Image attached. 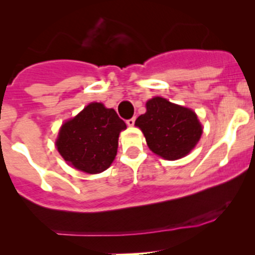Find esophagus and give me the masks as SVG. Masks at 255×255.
Instances as JSON below:
<instances>
[{
	"mask_svg": "<svg viewBox=\"0 0 255 255\" xmlns=\"http://www.w3.org/2000/svg\"><path fill=\"white\" fill-rule=\"evenodd\" d=\"M135 118H130V119H128L127 120V124L128 125V127H133V125H135Z\"/></svg>",
	"mask_w": 255,
	"mask_h": 255,
	"instance_id": "34e87169",
	"label": "esophagus"
}]
</instances>
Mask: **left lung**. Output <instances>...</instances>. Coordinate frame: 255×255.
<instances>
[{
	"label": "left lung",
	"instance_id": "obj_1",
	"mask_svg": "<svg viewBox=\"0 0 255 255\" xmlns=\"http://www.w3.org/2000/svg\"><path fill=\"white\" fill-rule=\"evenodd\" d=\"M135 125L142 130L149 149L166 160L187 155L202 133L201 124L193 111L162 97L147 102V112L136 119Z\"/></svg>",
	"mask_w": 255,
	"mask_h": 255
}]
</instances>
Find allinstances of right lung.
<instances>
[{
  "label": "right lung",
  "mask_w": 255,
  "mask_h": 255,
  "mask_svg": "<svg viewBox=\"0 0 255 255\" xmlns=\"http://www.w3.org/2000/svg\"><path fill=\"white\" fill-rule=\"evenodd\" d=\"M125 128L127 124L116 111L93 102L62 125L56 147L73 167L87 173H100L116 158L119 133Z\"/></svg>",
  "instance_id": "1"
}]
</instances>
